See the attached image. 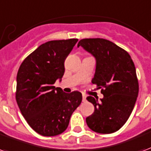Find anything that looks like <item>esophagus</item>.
<instances>
[{"label": "esophagus", "instance_id": "obj_1", "mask_svg": "<svg viewBox=\"0 0 151 151\" xmlns=\"http://www.w3.org/2000/svg\"><path fill=\"white\" fill-rule=\"evenodd\" d=\"M87 101V96L86 95H83V102Z\"/></svg>", "mask_w": 151, "mask_h": 151}]
</instances>
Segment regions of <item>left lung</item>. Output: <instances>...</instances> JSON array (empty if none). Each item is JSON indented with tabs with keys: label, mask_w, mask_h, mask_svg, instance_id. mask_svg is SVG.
<instances>
[{
	"label": "left lung",
	"mask_w": 151,
	"mask_h": 151,
	"mask_svg": "<svg viewBox=\"0 0 151 151\" xmlns=\"http://www.w3.org/2000/svg\"><path fill=\"white\" fill-rule=\"evenodd\" d=\"M83 47L96 60L93 84L101 88L104 98L88 96L95 106L86 118L88 127L95 132L111 134L119 130L130 117L139 94V82L131 55L113 42L102 38L83 39Z\"/></svg>",
	"instance_id": "8db88e82"
}]
</instances>
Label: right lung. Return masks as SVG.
<instances>
[{
  "instance_id": "obj_1",
  "label": "right lung",
  "mask_w": 151,
  "mask_h": 151,
  "mask_svg": "<svg viewBox=\"0 0 151 151\" xmlns=\"http://www.w3.org/2000/svg\"><path fill=\"white\" fill-rule=\"evenodd\" d=\"M77 41L46 42L28 55L18 70L16 100L28 125L43 136L63 133L82 101L80 91L68 94L53 86L63 77L64 61Z\"/></svg>"
}]
</instances>
